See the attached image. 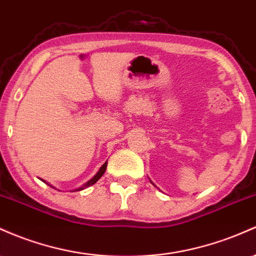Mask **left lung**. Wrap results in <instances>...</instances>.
<instances>
[{
    "label": "left lung",
    "instance_id": "obj_1",
    "mask_svg": "<svg viewBox=\"0 0 256 256\" xmlns=\"http://www.w3.org/2000/svg\"><path fill=\"white\" fill-rule=\"evenodd\" d=\"M150 182H152V181H150Z\"/></svg>",
    "mask_w": 256,
    "mask_h": 256
}]
</instances>
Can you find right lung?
<instances>
[{
    "mask_svg": "<svg viewBox=\"0 0 256 256\" xmlns=\"http://www.w3.org/2000/svg\"><path fill=\"white\" fill-rule=\"evenodd\" d=\"M106 162H104V164L102 165V166H100V169L97 171V174H96V175L94 176V178H92L91 180H88V181H87L86 184H84L82 186H80V187H78V188H76V190H70V192H76V190H85V188L90 187V186H92V184H96V182L98 181V180H100V178H102V175H103V174L106 172ZM44 184H48V186H50V187H52V188H54V190H56V187H54V186H52V184H50L48 182H46V181H44Z\"/></svg>",
    "mask_w": 256,
    "mask_h": 256,
    "instance_id": "1",
    "label": "right lung"
}]
</instances>
